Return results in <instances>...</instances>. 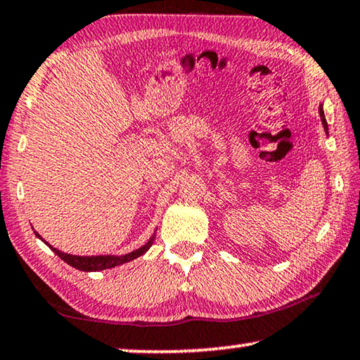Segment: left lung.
I'll list each match as a JSON object with an SVG mask.
<instances>
[{
  "label": "left lung",
  "instance_id": "obj_1",
  "mask_svg": "<svg viewBox=\"0 0 360 360\" xmlns=\"http://www.w3.org/2000/svg\"><path fill=\"white\" fill-rule=\"evenodd\" d=\"M320 117H321V124H323V127H325V132L328 131V124H326V120H325V115H323V110H321V106H320Z\"/></svg>",
  "mask_w": 360,
  "mask_h": 360
}]
</instances>
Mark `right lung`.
Segmentation results:
<instances>
[{"label": "right lung", "instance_id": "add662e5", "mask_svg": "<svg viewBox=\"0 0 360 360\" xmlns=\"http://www.w3.org/2000/svg\"><path fill=\"white\" fill-rule=\"evenodd\" d=\"M37 236H39V234H37ZM39 238H40V236H39ZM152 244H153V238L150 239L146 245H142L141 249L131 252V254H126V255H92V257H80V255L64 254V252H60L58 249H53L51 245H50V248L55 250L56 255H60V259L66 262L68 265L77 268V270L100 271V270H106V268L122 265V264H126V262H131L134 259H137V257L146 254V252L150 248H152Z\"/></svg>", "mask_w": 360, "mask_h": 360}]
</instances>
